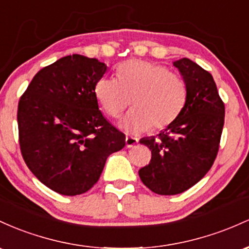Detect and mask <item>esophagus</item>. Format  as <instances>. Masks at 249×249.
<instances>
[{
  "mask_svg": "<svg viewBox=\"0 0 249 249\" xmlns=\"http://www.w3.org/2000/svg\"><path fill=\"white\" fill-rule=\"evenodd\" d=\"M138 142H139V139L134 138V136H127V138H125V146L128 148L134 147L135 144H138Z\"/></svg>",
  "mask_w": 249,
  "mask_h": 249,
  "instance_id": "esophagus-1",
  "label": "esophagus"
}]
</instances>
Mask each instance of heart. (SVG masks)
Returning <instances> with one entry per match:
<instances>
[{
    "label": "heart",
    "instance_id": "heart-1",
    "mask_svg": "<svg viewBox=\"0 0 249 249\" xmlns=\"http://www.w3.org/2000/svg\"><path fill=\"white\" fill-rule=\"evenodd\" d=\"M94 94L111 117L121 115L132 97L133 109L119 125L128 134H141L152 125L161 129L177 119L185 106L187 87L180 75L161 64L128 60L117 67V77L97 80Z\"/></svg>",
    "mask_w": 249,
    "mask_h": 249
}]
</instances>
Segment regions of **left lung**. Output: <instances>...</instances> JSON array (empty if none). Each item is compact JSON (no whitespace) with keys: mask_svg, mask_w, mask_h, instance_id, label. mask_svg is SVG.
Returning a JSON list of instances; mask_svg holds the SVG:
<instances>
[{"mask_svg":"<svg viewBox=\"0 0 249 249\" xmlns=\"http://www.w3.org/2000/svg\"><path fill=\"white\" fill-rule=\"evenodd\" d=\"M187 96L177 119L158 136L140 142L152 150L139 170L144 186L160 195H175L197 183L213 166L225 122V105L213 76L189 58L174 61Z\"/></svg>","mask_w":249,"mask_h":249,"instance_id":"obj_1","label":"left lung"}]
</instances>
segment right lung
Wrapping results in <instances>:
<instances>
[{
    "label": "right lung",
    "mask_w": 249,
    "mask_h": 249,
    "mask_svg": "<svg viewBox=\"0 0 249 249\" xmlns=\"http://www.w3.org/2000/svg\"><path fill=\"white\" fill-rule=\"evenodd\" d=\"M107 66L79 54L42 68L18 108L21 153L28 168L52 191L68 196L99 181L106 160L125 144L102 115L94 94Z\"/></svg>",
    "instance_id": "add662e5"
}]
</instances>
